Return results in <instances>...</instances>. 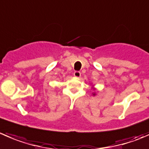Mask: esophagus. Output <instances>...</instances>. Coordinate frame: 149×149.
Wrapping results in <instances>:
<instances>
[{"instance_id":"34e87169","label":"esophagus","mask_w":149,"mask_h":149,"mask_svg":"<svg viewBox=\"0 0 149 149\" xmlns=\"http://www.w3.org/2000/svg\"><path fill=\"white\" fill-rule=\"evenodd\" d=\"M73 75H74V76L76 78H79L81 76V73L79 71H75Z\"/></svg>"}]
</instances>
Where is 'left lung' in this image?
Listing matches in <instances>:
<instances>
[{
  "instance_id": "8db88e82",
  "label": "left lung",
  "mask_w": 149,
  "mask_h": 149,
  "mask_svg": "<svg viewBox=\"0 0 149 149\" xmlns=\"http://www.w3.org/2000/svg\"><path fill=\"white\" fill-rule=\"evenodd\" d=\"M92 89H93V90H94V92H92V95H93V96H95V95H97V93H96V91H95V90H96V88H95V87H94V85H92Z\"/></svg>"
}]
</instances>
